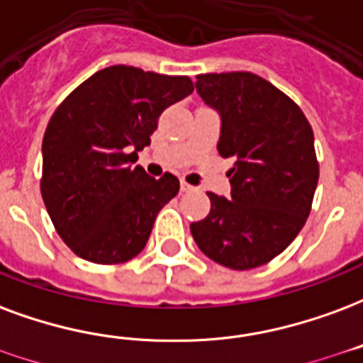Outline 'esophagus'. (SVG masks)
<instances>
[{"label": "esophagus", "instance_id": "esophagus-1", "mask_svg": "<svg viewBox=\"0 0 363 363\" xmlns=\"http://www.w3.org/2000/svg\"><path fill=\"white\" fill-rule=\"evenodd\" d=\"M181 190L182 192H192V190H194V186H192V184H189V182L181 181Z\"/></svg>", "mask_w": 363, "mask_h": 363}]
</instances>
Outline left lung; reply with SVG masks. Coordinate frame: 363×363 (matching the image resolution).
<instances>
[{"instance_id": "left-lung-1", "label": "left lung", "mask_w": 363, "mask_h": 363, "mask_svg": "<svg viewBox=\"0 0 363 363\" xmlns=\"http://www.w3.org/2000/svg\"><path fill=\"white\" fill-rule=\"evenodd\" d=\"M196 92L217 111V150L233 160L230 198L209 192L206 219L190 225L198 248L229 269L279 256L304 227L318 186L313 133L300 107L254 72H208Z\"/></svg>"}]
</instances>
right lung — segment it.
Returning a JSON list of instances; mask_svg holds the SVG:
<instances>
[{"label": "right lung", "instance_id": "add662e5", "mask_svg": "<svg viewBox=\"0 0 363 363\" xmlns=\"http://www.w3.org/2000/svg\"><path fill=\"white\" fill-rule=\"evenodd\" d=\"M194 90L189 77L136 67L101 69L50 119L42 142V198L63 242L92 264H123L146 246L179 179L133 167L161 111Z\"/></svg>", "mask_w": 363, "mask_h": 363}]
</instances>
